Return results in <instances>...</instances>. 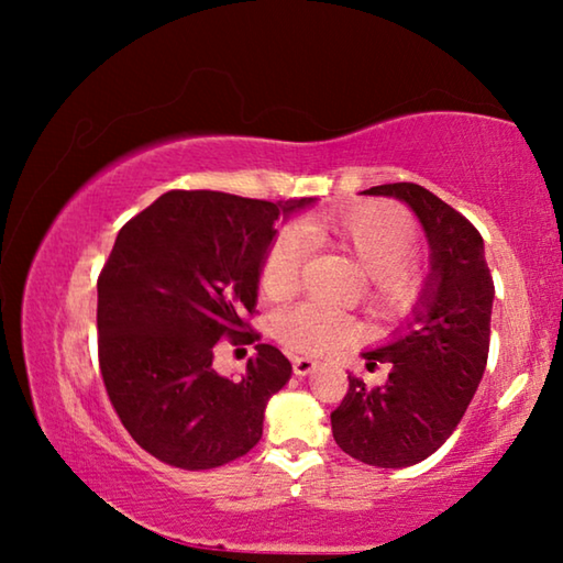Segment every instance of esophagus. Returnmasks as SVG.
Returning <instances> with one entry per match:
<instances>
[{
    "label": "esophagus",
    "instance_id": "esophagus-1",
    "mask_svg": "<svg viewBox=\"0 0 563 563\" xmlns=\"http://www.w3.org/2000/svg\"><path fill=\"white\" fill-rule=\"evenodd\" d=\"M316 367H320V362L316 357H295L292 360V373L300 375V377L310 375Z\"/></svg>",
    "mask_w": 563,
    "mask_h": 563
}]
</instances>
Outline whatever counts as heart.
<instances>
[{"instance_id":"1","label":"heart","mask_w":563,"mask_h":563,"mask_svg":"<svg viewBox=\"0 0 563 563\" xmlns=\"http://www.w3.org/2000/svg\"><path fill=\"white\" fill-rule=\"evenodd\" d=\"M300 231L312 243H330L345 251L369 278V298L383 310H402L415 295L409 253L417 243V225L405 208L369 201L305 218ZM308 243L298 231H283L265 253L261 290L283 300L298 290ZM275 335L300 352L335 350L355 335L350 316L322 302H300L275 320Z\"/></svg>"}]
</instances>
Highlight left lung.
Listing matches in <instances>:
<instances>
[{
	"label": "left lung",
	"mask_w": 563,
	"mask_h": 563,
	"mask_svg": "<svg viewBox=\"0 0 563 563\" xmlns=\"http://www.w3.org/2000/svg\"><path fill=\"white\" fill-rule=\"evenodd\" d=\"M362 196L409 206L430 243V275L402 328L362 352L367 367L389 362L385 385L347 375L350 389L330 415L332 437L352 460L402 470L450 440L482 383L489 355L494 283L476 228L417 184H385Z\"/></svg>",
	"instance_id": "left-lung-1"
}]
</instances>
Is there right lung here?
<instances>
[{
  "label": "right lung",
  "mask_w": 563,
  "mask_h": 563,
  "mask_svg": "<svg viewBox=\"0 0 563 563\" xmlns=\"http://www.w3.org/2000/svg\"><path fill=\"white\" fill-rule=\"evenodd\" d=\"M316 201L168 190L119 231L97 285L99 367L121 424L156 460L213 470L261 442L292 365L260 342L233 380L214 373L212 347L261 340L241 318L258 302L275 221Z\"/></svg>",
  "instance_id": "right-lung-1"
}]
</instances>
